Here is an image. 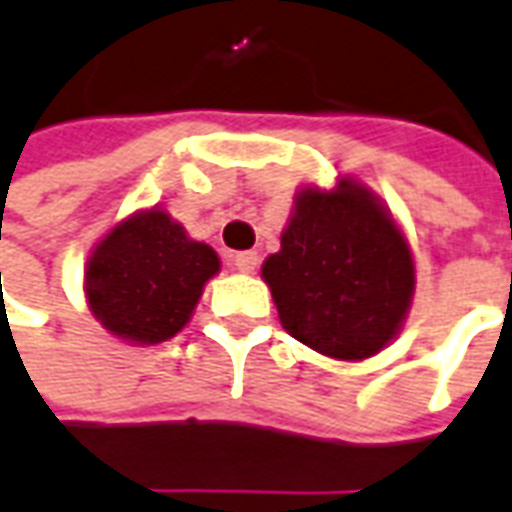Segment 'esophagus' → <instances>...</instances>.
<instances>
[{"instance_id": "1", "label": "esophagus", "mask_w": 512, "mask_h": 512, "mask_svg": "<svg viewBox=\"0 0 512 512\" xmlns=\"http://www.w3.org/2000/svg\"><path fill=\"white\" fill-rule=\"evenodd\" d=\"M231 264H234V270L236 273H253L256 267H259V256L253 253V250H242V253H234L231 256Z\"/></svg>"}]
</instances>
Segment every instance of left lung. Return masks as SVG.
I'll return each mask as SVG.
<instances>
[{"mask_svg":"<svg viewBox=\"0 0 512 512\" xmlns=\"http://www.w3.org/2000/svg\"><path fill=\"white\" fill-rule=\"evenodd\" d=\"M287 334L331 359L359 362L396 340L415 295L407 234L365 183L301 186L262 264Z\"/></svg>","mask_w":512,"mask_h":512,"instance_id":"8db88e82","label":"left lung"}]
</instances>
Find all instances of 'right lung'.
Here are the masks:
<instances>
[{
    "label": "right lung",
    "mask_w": 512,
    "mask_h": 512,
    "mask_svg": "<svg viewBox=\"0 0 512 512\" xmlns=\"http://www.w3.org/2000/svg\"><path fill=\"white\" fill-rule=\"evenodd\" d=\"M220 273L217 250L186 234L167 209L128 214L91 248L83 292L91 315L128 345L172 340Z\"/></svg>",
    "instance_id": "right-lung-1"
}]
</instances>
